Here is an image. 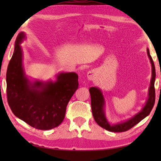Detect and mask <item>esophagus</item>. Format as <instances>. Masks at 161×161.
<instances>
[{"label":"esophagus","mask_w":161,"mask_h":161,"mask_svg":"<svg viewBox=\"0 0 161 161\" xmlns=\"http://www.w3.org/2000/svg\"><path fill=\"white\" fill-rule=\"evenodd\" d=\"M95 76V72L94 70L89 71L88 73H87V78H88L89 80H92L94 79Z\"/></svg>","instance_id":"esophagus-1"}]
</instances>
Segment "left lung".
<instances>
[{
    "instance_id": "8db88e82",
    "label": "left lung",
    "mask_w": 161,
    "mask_h": 161,
    "mask_svg": "<svg viewBox=\"0 0 161 161\" xmlns=\"http://www.w3.org/2000/svg\"><path fill=\"white\" fill-rule=\"evenodd\" d=\"M147 54L150 59L152 67V77L148 89V99L147 100L146 105L140 112L136 114L132 118L127 121L116 124H110L106 118L104 112V98H103L102 91L97 87H91L89 92L91 95V106L92 114L94 119L98 125H99L103 129L111 132H124L131 129L137 124L146 118L151 113L155 103L156 99V93H155V80H156V69H155L154 62L153 61L151 56L150 55L149 50L147 48Z\"/></svg>"
}]
</instances>
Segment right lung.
Returning a JSON list of instances; mask_svg holds the SVG:
<instances>
[{
    "label": "right lung",
    "instance_id": "right-lung-1",
    "mask_svg": "<svg viewBox=\"0 0 161 161\" xmlns=\"http://www.w3.org/2000/svg\"><path fill=\"white\" fill-rule=\"evenodd\" d=\"M23 32L16 39L13 56L6 73L7 99L10 109L30 126L40 130L58 126L64 119L71 97L78 88V75L64 72L55 81H30L23 66V51L20 44Z\"/></svg>",
    "mask_w": 161,
    "mask_h": 161
}]
</instances>
